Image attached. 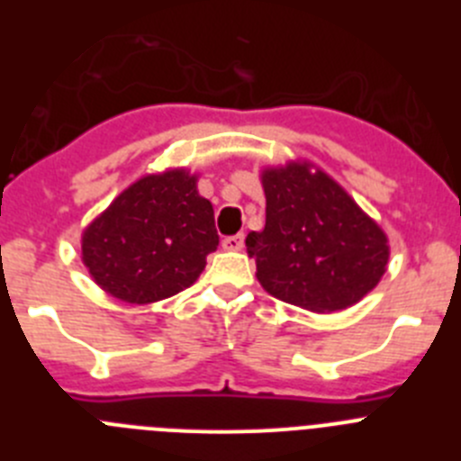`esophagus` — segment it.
I'll use <instances>...</instances> for the list:
<instances>
[{
    "mask_svg": "<svg viewBox=\"0 0 461 461\" xmlns=\"http://www.w3.org/2000/svg\"><path fill=\"white\" fill-rule=\"evenodd\" d=\"M221 247H223V249H226V251H242L244 238H242V235H230V238L223 240Z\"/></svg>",
    "mask_w": 461,
    "mask_h": 461,
    "instance_id": "1",
    "label": "esophagus"
}]
</instances>
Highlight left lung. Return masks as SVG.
Segmentation results:
<instances>
[{
	"label": "left lung",
	"instance_id": "left-lung-1",
	"mask_svg": "<svg viewBox=\"0 0 461 461\" xmlns=\"http://www.w3.org/2000/svg\"><path fill=\"white\" fill-rule=\"evenodd\" d=\"M266 228L247 235L256 279L272 297L307 312L353 307L388 270V235L348 191L312 161L260 173Z\"/></svg>",
	"mask_w": 461,
	"mask_h": 461
}]
</instances>
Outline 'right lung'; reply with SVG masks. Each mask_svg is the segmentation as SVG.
Returning a JSON list of instances; mask_svg holds the SVG:
<instances>
[{"label":"right lung","instance_id":"right-lung-1","mask_svg":"<svg viewBox=\"0 0 461 461\" xmlns=\"http://www.w3.org/2000/svg\"><path fill=\"white\" fill-rule=\"evenodd\" d=\"M217 247L212 203L186 168L138 177L80 240L94 284L129 304L158 303L189 288Z\"/></svg>","mask_w":461,"mask_h":461}]
</instances>
